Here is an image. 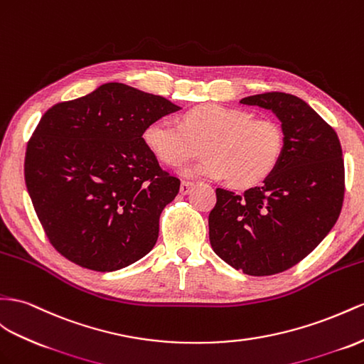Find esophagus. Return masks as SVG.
I'll return each mask as SVG.
<instances>
[{
  "mask_svg": "<svg viewBox=\"0 0 364 364\" xmlns=\"http://www.w3.org/2000/svg\"><path fill=\"white\" fill-rule=\"evenodd\" d=\"M192 188H193L192 183H189V181H181V184H180V193H181V195L189 193Z\"/></svg>",
  "mask_w": 364,
  "mask_h": 364,
  "instance_id": "obj_1",
  "label": "esophagus"
}]
</instances>
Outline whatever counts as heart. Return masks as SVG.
<instances>
[{"mask_svg":"<svg viewBox=\"0 0 364 364\" xmlns=\"http://www.w3.org/2000/svg\"><path fill=\"white\" fill-rule=\"evenodd\" d=\"M143 139L158 160L172 167L191 160L203 146L206 155L186 166L183 173L192 178H228L240 189L264 181L284 149V134L277 121L213 102L184 112L181 124L167 117L152 121Z\"/></svg>","mask_w":364,"mask_h":364,"instance_id":"1","label":"heart"}]
</instances>
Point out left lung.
Wrapping results in <instances>:
<instances>
[{"instance_id":"obj_1","label":"left lung","mask_w":364,"mask_h":364,"mask_svg":"<svg viewBox=\"0 0 364 364\" xmlns=\"http://www.w3.org/2000/svg\"><path fill=\"white\" fill-rule=\"evenodd\" d=\"M240 102L279 119L283 155L262 186L243 195L217 189L209 240L213 252L237 271L274 275L300 263L337 223L344 197L341 144L335 130L291 93H259Z\"/></svg>"}]
</instances>
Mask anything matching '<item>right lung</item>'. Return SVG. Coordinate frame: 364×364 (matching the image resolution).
I'll return each instance as SVG.
<instances>
[{
    "instance_id": "add662e5",
    "label": "right lung",
    "mask_w": 364,
    "mask_h": 364,
    "mask_svg": "<svg viewBox=\"0 0 364 364\" xmlns=\"http://www.w3.org/2000/svg\"><path fill=\"white\" fill-rule=\"evenodd\" d=\"M180 109L164 97L106 82L43 115L27 144L24 178L63 257L112 272L151 252L180 180L161 169L143 134Z\"/></svg>"
}]
</instances>
